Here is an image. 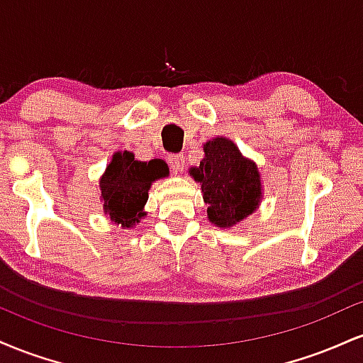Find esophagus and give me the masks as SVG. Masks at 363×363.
I'll return each instance as SVG.
<instances>
[{
	"mask_svg": "<svg viewBox=\"0 0 363 363\" xmlns=\"http://www.w3.org/2000/svg\"><path fill=\"white\" fill-rule=\"evenodd\" d=\"M169 165L172 172L181 174L184 170V155H169Z\"/></svg>",
	"mask_w": 363,
	"mask_h": 363,
	"instance_id": "34e87169",
	"label": "esophagus"
}]
</instances>
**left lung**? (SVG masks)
Masks as SVG:
<instances>
[{"label":"left lung","instance_id":"obj_1","mask_svg":"<svg viewBox=\"0 0 363 363\" xmlns=\"http://www.w3.org/2000/svg\"><path fill=\"white\" fill-rule=\"evenodd\" d=\"M203 150L205 157L189 174L201 184L208 220L220 228L235 227L261 205L264 193L259 169L225 136L208 140Z\"/></svg>","mask_w":363,"mask_h":363}]
</instances>
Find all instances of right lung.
<instances>
[{
  "label": "right lung",
  "mask_w": 363,
  "mask_h": 363,
  "mask_svg": "<svg viewBox=\"0 0 363 363\" xmlns=\"http://www.w3.org/2000/svg\"><path fill=\"white\" fill-rule=\"evenodd\" d=\"M167 176L169 167L162 158L141 162L128 150L116 152L99 181L104 213L123 228L136 227L147 216L145 205L152 182Z\"/></svg>",
  "instance_id": "1"
}]
</instances>
